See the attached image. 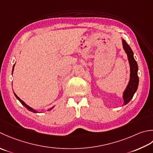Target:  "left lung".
Masks as SVG:
<instances>
[{
    "instance_id": "left-lung-1",
    "label": "left lung",
    "mask_w": 153,
    "mask_h": 153,
    "mask_svg": "<svg viewBox=\"0 0 153 153\" xmlns=\"http://www.w3.org/2000/svg\"><path fill=\"white\" fill-rule=\"evenodd\" d=\"M123 47L127 55L129 63L130 65V80L127 88L123 92V98L124 100V104L126 105L133 97V95L137 91L139 85V76L137 74L138 65L137 61L133 57V53L129 45L123 39Z\"/></svg>"
}]
</instances>
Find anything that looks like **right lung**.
Returning a JSON list of instances; mask_svg holds the SVG:
<instances>
[{"label": "right lung", "mask_w": 153, "mask_h": 153, "mask_svg": "<svg viewBox=\"0 0 153 153\" xmlns=\"http://www.w3.org/2000/svg\"><path fill=\"white\" fill-rule=\"evenodd\" d=\"M14 65H15V64H14ZM14 66H13V68H12V73H13V70H14ZM14 95H15L16 97V98L18 100H19V101L20 102L21 104H22V105H24V106L25 108H26L27 109V110H28L29 111H32V112H33V113H37V111H36L35 110H33V108H30V106H28V105H26V104H25V102H23L22 100H21V99H20L19 97H18V96H17L16 94L15 93H14ZM53 107L51 108V109H49V110H51V109H53Z\"/></svg>", "instance_id": "1"}]
</instances>
